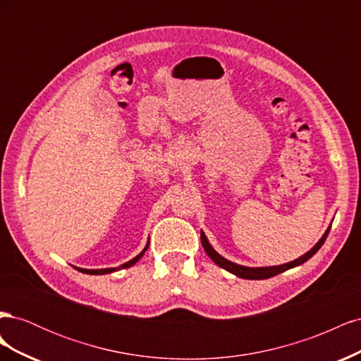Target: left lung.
I'll list each match as a JSON object with an SVG mask.
<instances>
[{
	"mask_svg": "<svg viewBox=\"0 0 361 361\" xmlns=\"http://www.w3.org/2000/svg\"><path fill=\"white\" fill-rule=\"evenodd\" d=\"M330 227L331 226H329V228H326L325 233L322 235V238L307 251V253H304L302 256H300L298 259H295L292 262H288V264L276 265V267H244V265H238V264H235V262L227 260L226 257H223L220 253H216L214 247L209 244V241H207V238H206L203 231L200 232V239H202V245L206 251V255L209 256L220 268H223L228 272H232V274H235L236 277H241V279L264 280V279H269V277H274L277 274H281V272H285V271H288L290 268H295V267H300V265L304 264V262H307L325 243V239H326V236H329V232H330Z\"/></svg>",
	"mask_w": 361,
	"mask_h": 361,
	"instance_id": "1",
	"label": "left lung"
}]
</instances>
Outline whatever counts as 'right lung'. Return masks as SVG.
<instances>
[{"mask_svg": "<svg viewBox=\"0 0 361 361\" xmlns=\"http://www.w3.org/2000/svg\"><path fill=\"white\" fill-rule=\"evenodd\" d=\"M149 247V241L146 244V247L141 250V253L137 255L134 259H130L128 262H125V264H122L120 267H116V268H101V269H85V268H78L75 267V269H78L80 272H84V274H92V276H102V274H110V272H114V271H118V269H123V268H130L133 265H135L137 262L143 257V255L146 253V250Z\"/></svg>", "mask_w": 361, "mask_h": 361, "instance_id": "1", "label": "right lung"}]
</instances>
